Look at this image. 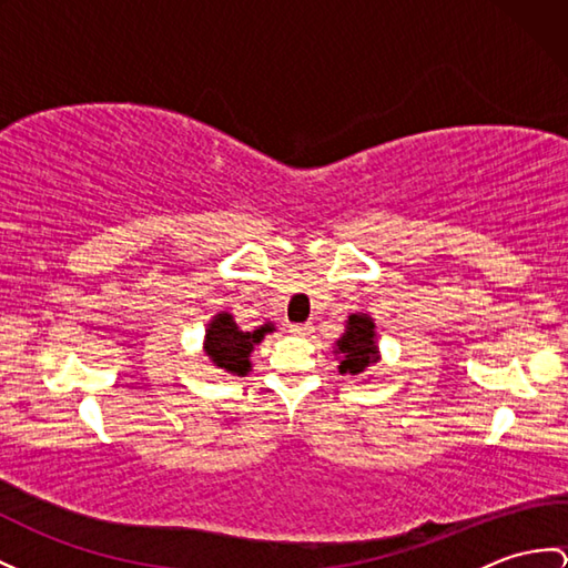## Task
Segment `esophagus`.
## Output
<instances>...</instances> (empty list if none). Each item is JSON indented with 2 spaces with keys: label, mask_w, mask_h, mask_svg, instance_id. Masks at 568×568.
Masks as SVG:
<instances>
[{
  "label": "esophagus",
  "mask_w": 568,
  "mask_h": 568,
  "mask_svg": "<svg viewBox=\"0 0 568 568\" xmlns=\"http://www.w3.org/2000/svg\"><path fill=\"white\" fill-rule=\"evenodd\" d=\"M288 332L296 337H308V335H313V325L311 323H294V325H288Z\"/></svg>",
  "instance_id": "esophagus-1"
}]
</instances>
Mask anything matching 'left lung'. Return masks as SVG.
I'll use <instances>...</instances> for the list:
<instances>
[{"instance_id":"1","label":"left lung","mask_w":568,"mask_h":568,"mask_svg":"<svg viewBox=\"0 0 568 568\" xmlns=\"http://www.w3.org/2000/svg\"><path fill=\"white\" fill-rule=\"evenodd\" d=\"M342 376H364L381 362L376 321L368 313H352L344 323V332L332 344Z\"/></svg>"}]
</instances>
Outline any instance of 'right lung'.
<instances>
[{
	"instance_id": "right-lung-1",
	"label": "right lung",
	"mask_w": 568,
	"mask_h": 568,
	"mask_svg": "<svg viewBox=\"0 0 568 568\" xmlns=\"http://www.w3.org/2000/svg\"><path fill=\"white\" fill-rule=\"evenodd\" d=\"M267 332H274V325L267 323L253 332H245L233 321L229 311H219L212 315V321L206 323L202 349L204 356L210 358L212 366L219 368L224 376H245L253 371L251 354L255 344L265 339Z\"/></svg>"
}]
</instances>
